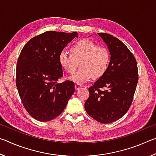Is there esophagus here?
Wrapping results in <instances>:
<instances>
[{
	"mask_svg": "<svg viewBox=\"0 0 156 156\" xmlns=\"http://www.w3.org/2000/svg\"><path fill=\"white\" fill-rule=\"evenodd\" d=\"M83 86V84H80V83H76V84H75V88H76V90H78V89H80Z\"/></svg>",
	"mask_w": 156,
	"mask_h": 156,
	"instance_id": "1",
	"label": "esophagus"
}]
</instances>
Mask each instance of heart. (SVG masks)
Returning <instances> with one entry per match:
<instances>
[{
	"label": "heart",
	"instance_id": "obj_1",
	"mask_svg": "<svg viewBox=\"0 0 156 156\" xmlns=\"http://www.w3.org/2000/svg\"><path fill=\"white\" fill-rule=\"evenodd\" d=\"M72 53L62 51L58 56L59 64L65 72H75L78 62L80 69L71 79L76 83H85L94 77L99 78L107 72L110 62V54L107 47L98 46L88 39L77 42L71 47Z\"/></svg>",
	"mask_w": 156,
	"mask_h": 156
}]
</instances>
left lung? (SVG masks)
I'll use <instances>...</instances> for the list:
<instances>
[{"mask_svg": "<svg viewBox=\"0 0 156 156\" xmlns=\"http://www.w3.org/2000/svg\"><path fill=\"white\" fill-rule=\"evenodd\" d=\"M109 47L111 60L105 74L89 88L87 113L102 124L114 122L128 112L138 81L136 60L119 39L98 33Z\"/></svg>", "mask_w": 156, "mask_h": 156, "instance_id": "8db88e82", "label": "left lung"}]
</instances>
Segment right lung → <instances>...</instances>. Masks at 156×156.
Here are the masks:
<instances>
[{
    "instance_id": "right-lung-1",
    "label": "right lung",
    "mask_w": 156,
    "mask_h": 156,
    "mask_svg": "<svg viewBox=\"0 0 156 156\" xmlns=\"http://www.w3.org/2000/svg\"><path fill=\"white\" fill-rule=\"evenodd\" d=\"M76 32L47 31L29 41L18 57L16 84L22 103L31 117L47 122L64 111L75 91L74 83L58 82L63 76L58 56Z\"/></svg>"
}]
</instances>
